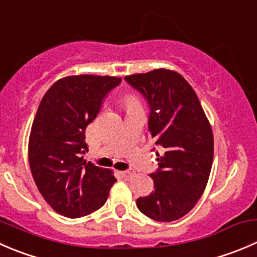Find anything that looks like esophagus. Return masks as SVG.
<instances>
[{
  "instance_id": "1",
  "label": "esophagus",
  "mask_w": 257,
  "mask_h": 257,
  "mask_svg": "<svg viewBox=\"0 0 257 257\" xmlns=\"http://www.w3.org/2000/svg\"><path fill=\"white\" fill-rule=\"evenodd\" d=\"M120 174L124 177V178H129V177L133 176V172H132V171H123V172H120Z\"/></svg>"
}]
</instances>
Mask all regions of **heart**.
Here are the masks:
<instances>
[{
  "label": "heart",
  "mask_w": 257,
  "mask_h": 257,
  "mask_svg": "<svg viewBox=\"0 0 257 257\" xmlns=\"http://www.w3.org/2000/svg\"><path fill=\"white\" fill-rule=\"evenodd\" d=\"M123 103H124V105H125L126 109L141 106V101H139L138 98H137L136 95H133V94H126V95H124Z\"/></svg>",
  "instance_id": "obj_1"
}]
</instances>
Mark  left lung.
I'll use <instances>...</instances> for the list:
<instances>
[{
	"label": "left lung",
	"instance_id": "1",
	"mask_svg": "<svg viewBox=\"0 0 257 257\" xmlns=\"http://www.w3.org/2000/svg\"><path fill=\"white\" fill-rule=\"evenodd\" d=\"M146 98L151 113L149 138L161 147L154 191L139 197V211L152 220L171 222L195 207L208 182L213 134L195 90L177 71L156 69L124 78Z\"/></svg>",
	"mask_w": 257,
	"mask_h": 257
}]
</instances>
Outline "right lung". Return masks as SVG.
<instances>
[{
	"label": "right lung",
	"instance_id": "add662e5",
	"mask_svg": "<svg viewBox=\"0 0 257 257\" xmlns=\"http://www.w3.org/2000/svg\"><path fill=\"white\" fill-rule=\"evenodd\" d=\"M120 81L115 76H66L46 91L37 109L29 139L30 168L45 201L65 217L99 210L116 182L110 169L86 162L83 154L88 152L86 126Z\"/></svg>",
	"mask_w": 257,
	"mask_h": 257
}]
</instances>
